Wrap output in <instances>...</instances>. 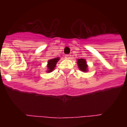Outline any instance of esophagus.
Listing matches in <instances>:
<instances>
[{
	"mask_svg": "<svg viewBox=\"0 0 127 127\" xmlns=\"http://www.w3.org/2000/svg\"><path fill=\"white\" fill-rule=\"evenodd\" d=\"M64 57H65V59H70V57H71V55H66Z\"/></svg>",
	"mask_w": 127,
	"mask_h": 127,
	"instance_id": "obj_1",
	"label": "esophagus"
}]
</instances>
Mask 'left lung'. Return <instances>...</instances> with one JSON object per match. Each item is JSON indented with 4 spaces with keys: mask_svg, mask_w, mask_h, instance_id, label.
Instances as JSON below:
<instances>
[{
    "mask_svg": "<svg viewBox=\"0 0 127 127\" xmlns=\"http://www.w3.org/2000/svg\"><path fill=\"white\" fill-rule=\"evenodd\" d=\"M78 66L81 71L86 72L88 70V66L87 64L86 61L84 59H77Z\"/></svg>",
    "mask_w": 127,
    "mask_h": 127,
    "instance_id": "obj_1",
    "label": "left lung"
}]
</instances>
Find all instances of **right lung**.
Masks as SVG:
<instances>
[{
	"mask_svg": "<svg viewBox=\"0 0 127 127\" xmlns=\"http://www.w3.org/2000/svg\"><path fill=\"white\" fill-rule=\"evenodd\" d=\"M59 57L54 58V59L49 60L47 63V72L49 73V72H51L52 71H53L54 70H55V68L56 67V64H57V62L59 61Z\"/></svg>",
	"mask_w": 127,
	"mask_h": 127,
	"instance_id": "right-lung-1",
	"label": "right lung"
}]
</instances>
